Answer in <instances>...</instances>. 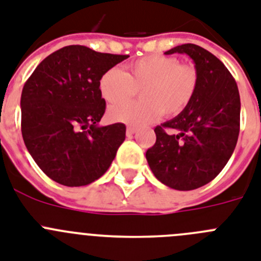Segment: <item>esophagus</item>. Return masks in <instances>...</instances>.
<instances>
[{"instance_id":"esophagus-1","label":"esophagus","mask_w":261,"mask_h":261,"mask_svg":"<svg viewBox=\"0 0 261 261\" xmlns=\"http://www.w3.org/2000/svg\"><path fill=\"white\" fill-rule=\"evenodd\" d=\"M136 130H137V129H136L135 126H128V128H126V136L135 135Z\"/></svg>"}]
</instances>
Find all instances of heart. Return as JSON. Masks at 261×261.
Returning a JSON list of instances; mask_svg holds the SVG:
<instances>
[{
	"label": "heart",
	"instance_id": "heart-1",
	"mask_svg": "<svg viewBox=\"0 0 261 261\" xmlns=\"http://www.w3.org/2000/svg\"><path fill=\"white\" fill-rule=\"evenodd\" d=\"M198 87V72L191 64L168 55H148L132 62L124 73L111 68L100 77V95L112 106L108 117L128 125H145L164 112L173 117L188 108ZM140 91L137 103H124ZM122 102V105H117Z\"/></svg>",
	"mask_w": 261,
	"mask_h": 261
}]
</instances>
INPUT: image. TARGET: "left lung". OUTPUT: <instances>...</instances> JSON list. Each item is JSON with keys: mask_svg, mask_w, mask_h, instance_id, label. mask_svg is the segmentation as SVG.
<instances>
[{"mask_svg": "<svg viewBox=\"0 0 261 261\" xmlns=\"http://www.w3.org/2000/svg\"><path fill=\"white\" fill-rule=\"evenodd\" d=\"M186 54L198 72V87L189 107L155 126V144L146 161L158 181L175 190L204 186L226 166L237 146L240 96L237 82L215 55L186 43L165 54Z\"/></svg>", "mask_w": 261, "mask_h": 261, "instance_id": "left-lung-1", "label": "left lung"}]
</instances>
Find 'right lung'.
<instances>
[{
  "label": "right lung",
  "instance_id": "right-lung-1",
  "mask_svg": "<svg viewBox=\"0 0 261 261\" xmlns=\"http://www.w3.org/2000/svg\"><path fill=\"white\" fill-rule=\"evenodd\" d=\"M128 57L66 46L44 58L24 83L22 137L53 181L86 186L99 179L115 160L126 128L121 122L99 125L106 112L99 82Z\"/></svg>",
  "mask_w": 261,
  "mask_h": 261
}]
</instances>
